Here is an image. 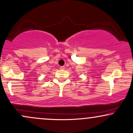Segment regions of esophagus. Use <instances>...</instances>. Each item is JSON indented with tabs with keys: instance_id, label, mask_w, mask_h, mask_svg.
Instances as JSON below:
<instances>
[{
	"instance_id": "esophagus-1",
	"label": "esophagus",
	"mask_w": 133,
	"mask_h": 133,
	"mask_svg": "<svg viewBox=\"0 0 133 133\" xmlns=\"http://www.w3.org/2000/svg\"><path fill=\"white\" fill-rule=\"evenodd\" d=\"M60 69L61 70H65V66H60Z\"/></svg>"
}]
</instances>
